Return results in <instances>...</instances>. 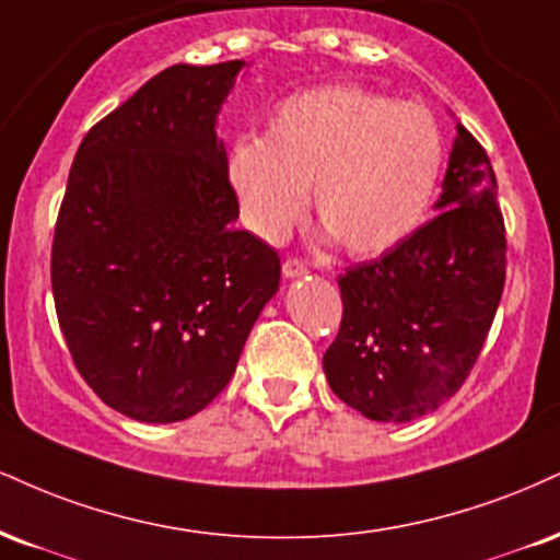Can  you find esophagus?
Listing matches in <instances>:
<instances>
[{
  "label": "esophagus",
  "instance_id": "1",
  "mask_svg": "<svg viewBox=\"0 0 560 560\" xmlns=\"http://www.w3.org/2000/svg\"><path fill=\"white\" fill-rule=\"evenodd\" d=\"M281 271H284L287 279H300V276L307 273V266L298 258H287L284 266H281Z\"/></svg>",
  "mask_w": 560,
  "mask_h": 560
}]
</instances>
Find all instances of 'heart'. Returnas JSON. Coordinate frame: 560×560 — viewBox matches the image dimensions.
I'll return each mask as SVG.
<instances>
[{
    "label": "heart",
    "instance_id": "heart-1",
    "mask_svg": "<svg viewBox=\"0 0 560 560\" xmlns=\"http://www.w3.org/2000/svg\"><path fill=\"white\" fill-rule=\"evenodd\" d=\"M441 166L443 132L425 106L323 85L281 101L262 140H237L226 177L262 242L287 237L313 187L328 237L352 255H381L420 226Z\"/></svg>",
    "mask_w": 560,
    "mask_h": 560
}]
</instances>
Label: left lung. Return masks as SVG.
I'll return each instance as SVG.
<instances>
[{
  "label": "left lung",
  "instance_id": "1",
  "mask_svg": "<svg viewBox=\"0 0 560 560\" xmlns=\"http://www.w3.org/2000/svg\"><path fill=\"white\" fill-rule=\"evenodd\" d=\"M438 215L339 279L345 318L323 354L328 386L375 422L451 399L485 345L506 281V229L488 153L456 122Z\"/></svg>",
  "mask_w": 560,
  "mask_h": 560
}]
</instances>
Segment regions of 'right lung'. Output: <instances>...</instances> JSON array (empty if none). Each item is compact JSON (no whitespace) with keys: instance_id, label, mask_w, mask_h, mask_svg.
Masks as SVG:
<instances>
[{"instance_id":"add662e5","label":"right lung","mask_w":560,"mask_h":560,"mask_svg":"<svg viewBox=\"0 0 560 560\" xmlns=\"http://www.w3.org/2000/svg\"><path fill=\"white\" fill-rule=\"evenodd\" d=\"M245 67L159 72L72 161L54 229V305L80 375L130 420L166 425L206 409L279 292V255L234 226L215 132Z\"/></svg>"}]
</instances>
